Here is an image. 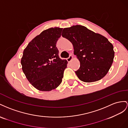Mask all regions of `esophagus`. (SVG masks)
Segmentation results:
<instances>
[{
	"label": "esophagus",
	"instance_id": "34e87169",
	"mask_svg": "<svg viewBox=\"0 0 128 128\" xmlns=\"http://www.w3.org/2000/svg\"><path fill=\"white\" fill-rule=\"evenodd\" d=\"M72 59H73V56H72V55H70V56H69L68 58H67V60H68V62H70L72 60Z\"/></svg>",
	"mask_w": 128,
	"mask_h": 128
}]
</instances>
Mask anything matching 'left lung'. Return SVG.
<instances>
[{
	"mask_svg": "<svg viewBox=\"0 0 128 128\" xmlns=\"http://www.w3.org/2000/svg\"><path fill=\"white\" fill-rule=\"evenodd\" d=\"M62 35L74 46V54L80 63L79 69L75 72L80 80L94 82L107 74L115 52L106 38L81 25L64 28Z\"/></svg>",
	"mask_w": 128,
	"mask_h": 128,
	"instance_id": "obj_1",
	"label": "left lung"
}]
</instances>
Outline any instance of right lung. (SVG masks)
<instances>
[{
  "instance_id": "right-lung-1",
  "label": "right lung",
  "mask_w": 128,
  "mask_h": 128,
  "mask_svg": "<svg viewBox=\"0 0 128 128\" xmlns=\"http://www.w3.org/2000/svg\"><path fill=\"white\" fill-rule=\"evenodd\" d=\"M62 30L54 27L44 30L24 50L22 69L28 81L39 90L50 91L62 82L68 62L60 58L56 45Z\"/></svg>"
}]
</instances>
